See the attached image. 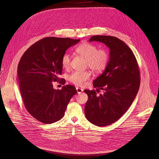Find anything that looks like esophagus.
I'll list each match as a JSON object with an SVG mask.
<instances>
[{
  "label": "esophagus",
  "mask_w": 159,
  "mask_h": 159,
  "mask_svg": "<svg viewBox=\"0 0 159 159\" xmlns=\"http://www.w3.org/2000/svg\"><path fill=\"white\" fill-rule=\"evenodd\" d=\"M76 89V91H77V93H81L83 92V89L80 88H78V87H77Z\"/></svg>",
  "instance_id": "obj_1"
}]
</instances>
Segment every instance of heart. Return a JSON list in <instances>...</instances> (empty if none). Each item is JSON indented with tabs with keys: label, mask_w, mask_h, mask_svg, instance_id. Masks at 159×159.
Returning a JSON list of instances; mask_svg holds the SVG:
<instances>
[{
	"label": "heart",
	"mask_w": 159,
	"mask_h": 159,
	"mask_svg": "<svg viewBox=\"0 0 159 159\" xmlns=\"http://www.w3.org/2000/svg\"><path fill=\"white\" fill-rule=\"evenodd\" d=\"M76 52L86 59V66L92 71L100 72L107 67L109 62V54L104 49H98L95 45L84 42L78 46ZM71 58L68 53H65L61 59L62 67L67 68L70 66ZM91 73L88 71L73 72L69 76V80L76 86H83L90 78Z\"/></svg>",
	"instance_id": "heart-1"
}]
</instances>
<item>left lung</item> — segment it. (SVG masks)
Segmentation results:
<instances>
[{
  "label": "left lung",
  "mask_w": 159,
  "mask_h": 159,
  "mask_svg": "<svg viewBox=\"0 0 159 159\" xmlns=\"http://www.w3.org/2000/svg\"><path fill=\"white\" fill-rule=\"evenodd\" d=\"M89 42H99L107 46L110 60L105 71L93 81L95 90H84L88 100L84 107L87 119L92 124L103 127L119 119L133 103L140 84L139 70L131 49L117 37L94 35Z\"/></svg>",
  "instance_id": "obj_1"
}]
</instances>
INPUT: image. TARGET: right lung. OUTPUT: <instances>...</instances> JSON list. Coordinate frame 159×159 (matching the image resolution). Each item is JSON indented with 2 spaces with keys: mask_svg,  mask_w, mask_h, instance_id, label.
<instances>
[{
  "mask_svg": "<svg viewBox=\"0 0 159 159\" xmlns=\"http://www.w3.org/2000/svg\"><path fill=\"white\" fill-rule=\"evenodd\" d=\"M80 40L46 37L30 46L20 61L18 81L24 106L30 114L43 124L61 119L70 99L77 93L69 84L61 90L54 89L52 82L59 81L62 57ZM61 80L65 84L66 80Z\"/></svg>",
  "mask_w": 159,
  "mask_h": 159,
  "instance_id": "add662e5",
  "label": "right lung"
}]
</instances>
